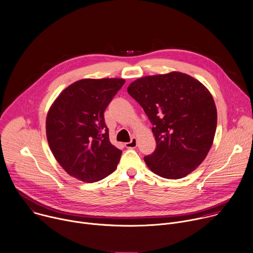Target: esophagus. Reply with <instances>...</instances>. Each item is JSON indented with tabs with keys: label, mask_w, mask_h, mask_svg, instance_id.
Segmentation results:
<instances>
[{
	"label": "esophagus",
	"mask_w": 253,
	"mask_h": 253,
	"mask_svg": "<svg viewBox=\"0 0 253 253\" xmlns=\"http://www.w3.org/2000/svg\"><path fill=\"white\" fill-rule=\"evenodd\" d=\"M136 145H137V138L134 136L131 138V140L129 142L126 143V148H134Z\"/></svg>",
	"instance_id": "34e87169"
}]
</instances>
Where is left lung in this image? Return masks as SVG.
Instances as JSON below:
<instances>
[{"mask_svg": "<svg viewBox=\"0 0 253 253\" xmlns=\"http://www.w3.org/2000/svg\"><path fill=\"white\" fill-rule=\"evenodd\" d=\"M127 92L153 124L157 148L144 157L156 174L178 179L205 161L212 145L217 112L211 91L179 72L146 76L132 82Z\"/></svg>", "mask_w": 253, "mask_h": 253, "instance_id": "obj_1", "label": "left lung"}]
</instances>
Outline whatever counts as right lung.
I'll use <instances>...</instances> for the list:
<instances>
[{"label":"right lung","instance_id":"obj_1","mask_svg":"<svg viewBox=\"0 0 253 253\" xmlns=\"http://www.w3.org/2000/svg\"><path fill=\"white\" fill-rule=\"evenodd\" d=\"M124 79H84L66 87L50 106L45 132L50 150L71 176L95 182L114 172L122 150L113 145L104 113Z\"/></svg>","mask_w":253,"mask_h":253}]
</instances>
